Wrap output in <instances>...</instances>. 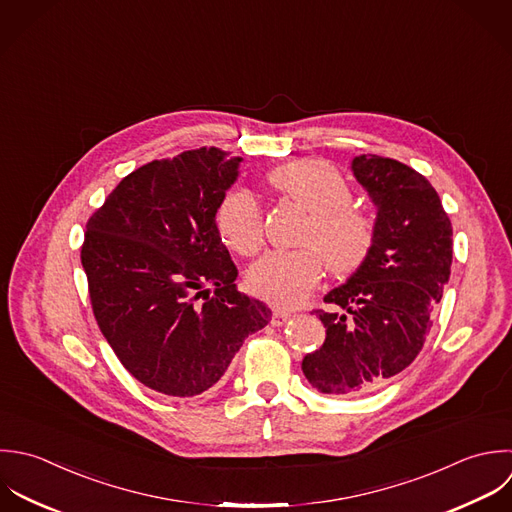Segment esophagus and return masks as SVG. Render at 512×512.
I'll return each mask as SVG.
<instances>
[{"label":"esophagus","mask_w":512,"mask_h":512,"mask_svg":"<svg viewBox=\"0 0 512 512\" xmlns=\"http://www.w3.org/2000/svg\"><path fill=\"white\" fill-rule=\"evenodd\" d=\"M293 315H291V311H285V309H275L273 311V317H271V323L275 325V327H279V325H285L289 319H291Z\"/></svg>","instance_id":"obj_1"}]
</instances>
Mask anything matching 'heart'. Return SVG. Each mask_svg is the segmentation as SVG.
<instances>
[{
  "instance_id": "heart-1",
  "label": "heart",
  "mask_w": 512,
  "mask_h": 512,
  "mask_svg": "<svg viewBox=\"0 0 512 512\" xmlns=\"http://www.w3.org/2000/svg\"><path fill=\"white\" fill-rule=\"evenodd\" d=\"M271 181L295 203L313 213L305 249L273 251L247 273L249 289L281 307L303 303L325 273L351 275L369 259L375 245V221L353 207L347 179L329 163L307 159L277 169ZM217 231L239 255H253L263 243L261 209L249 191H235L217 209Z\"/></svg>"
}]
</instances>
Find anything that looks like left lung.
Listing matches in <instances>:
<instances>
[{
  "label": "left lung",
  "mask_w": 512,
  "mask_h": 512,
  "mask_svg": "<svg viewBox=\"0 0 512 512\" xmlns=\"http://www.w3.org/2000/svg\"><path fill=\"white\" fill-rule=\"evenodd\" d=\"M351 171L377 209L375 245L365 265L325 295L341 311H317L327 337L301 369L327 395L375 389L415 361L453 263L449 215L421 173L379 155H357Z\"/></svg>",
  "instance_id": "left-lung-1"
}]
</instances>
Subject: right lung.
<instances>
[{
  "label": "right lung",
  "mask_w": 512,
  "mask_h": 512,
  "mask_svg": "<svg viewBox=\"0 0 512 512\" xmlns=\"http://www.w3.org/2000/svg\"><path fill=\"white\" fill-rule=\"evenodd\" d=\"M241 161L219 147L155 159L123 177L85 225L81 265L97 325L157 393L211 389L245 337L271 321L263 301L237 291L215 221Z\"/></svg>",
  "instance_id": "add662e5"
}]
</instances>
